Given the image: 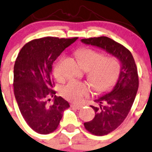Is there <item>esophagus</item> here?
<instances>
[{
	"instance_id": "obj_1",
	"label": "esophagus",
	"mask_w": 152,
	"mask_h": 152,
	"mask_svg": "<svg viewBox=\"0 0 152 152\" xmlns=\"http://www.w3.org/2000/svg\"><path fill=\"white\" fill-rule=\"evenodd\" d=\"M71 106L72 108H76V109L77 110H79V109H81L82 108V105H77V104H74V103H73V104L71 105Z\"/></svg>"
}]
</instances>
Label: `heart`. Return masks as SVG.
Instances as JSON below:
<instances>
[{
    "instance_id": "heart-1",
    "label": "heart",
    "mask_w": 152,
    "mask_h": 152,
    "mask_svg": "<svg viewBox=\"0 0 152 152\" xmlns=\"http://www.w3.org/2000/svg\"><path fill=\"white\" fill-rule=\"evenodd\" d=\"M81 66L89 71V79L94 89L103 92L111 88L119 76L120 65L116 58L104 57V55L91 49H82L77 52ZM62 61L60 59L54 67V74L57 79L63 78ZM88 86L79 81L71 80L61 89L64 97L73 102H80L88 96Z\"/></svg>"
}]
</instances>
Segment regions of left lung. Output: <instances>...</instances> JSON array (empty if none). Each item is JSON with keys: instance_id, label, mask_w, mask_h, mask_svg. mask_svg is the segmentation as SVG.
Segmentation results:
<instances>
[{"instance_id": "1", "label": "left lung", "mask_w": 152, "mask_h": 152, "mask_svg": "<svg viewBox=\"0 0 152 152\" xmlns=\"http://www.w3.org/2000/svg\"><path fill=\"white\" fill-rule=\"evenodd\" d=\"M81 41L103 49L116 57L120 63L116 84L111 91L95 100L98 108L91 105L95 116L92 120L84 124L89 132L102 136L116 130L130 112L138 89V70L130 51L111 38L101 36L84 38Z\"/></svg>"}]
</instances>
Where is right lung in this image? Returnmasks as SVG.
I'll list each match as a JSON object with an SVG mask.
<instances>
[{"instance_id": "add662e5", "label": "right lung", "mask_w": 152, "mask_h": 152, "mask_svg": "<svg viewBox=\"0 0 152 152\" xmlns=\"http://www.w3.org/2000/svg\"><path fill=\"white\" fill-rule=\"evenodd\" d=\"M78 38L46 37L25 44L14 67V90L22 116L27 124L40 134H49L58 127L68 101L57 97L53 89L52 65L65 48ZM54 97L53 104L47 101Z\"/></svg>"}]
</instances>
